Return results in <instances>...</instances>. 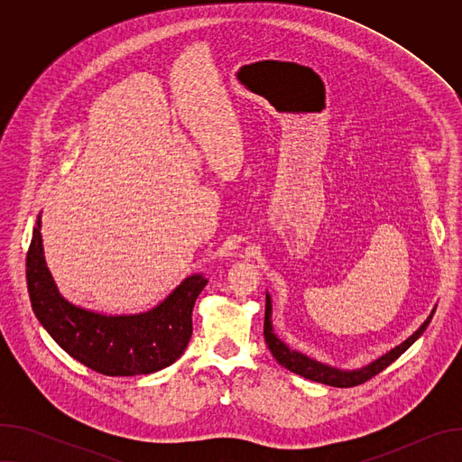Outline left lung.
<instances>
[{
    "mask_svg": "<svg viewBox=\"0 0 462 462\" xmlns=\"http://www.w3.org/2000/svg\"><path fill=\"white\" fill-rule=\"evenodd\" d=\"M435 309L431 310V314L428 316V319L417 328V331L401 346H397L394 349H391L389 353L382 355L380 358H376L374 362H371L369 365L362 367V369H353V371H344L333 365L321 364L314 358H309L307 355L291 349L287 344H283L276 335H274V327H273V300L271 294L267 292V303H265V325H263V335H265V342L273 353V356L278 360V364L303 378L319 382V383H327L333 387H353L358 383L367 382L369 378H373L374 374H378L380 371H383L389 364H393L397 360L406 349H410V346L426 331L428 323L433 318Z\"/></svg>",
    "mask_w": 462,
    "mask_h": 462,
    "instance_id": "1",
    "label": "left lung"
}]
</instances>
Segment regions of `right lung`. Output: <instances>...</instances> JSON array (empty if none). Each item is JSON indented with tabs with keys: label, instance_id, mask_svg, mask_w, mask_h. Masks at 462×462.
Instances as JSON below:
<instances>
[{
	"label": "right lung",
	"instance_id": "obj_1",
	"mask_svg": "<svg viewBox=\"0 0 462 462\" xmlns=\"http://www.w3.org/2000/svg\"><path fill=\"white\" fill-rule=\"evenodd\" d=\"M38 216L27 252L31 305L51 338L86 367L107 376L150 374L171 365L191 338V310L207 287L191 274L157 307L139 314L107 316L65 300L47 269Z\"/></svg>",
	"mask_w": 462,
	"mask_h": 462
}]
</instances>
